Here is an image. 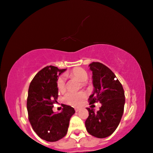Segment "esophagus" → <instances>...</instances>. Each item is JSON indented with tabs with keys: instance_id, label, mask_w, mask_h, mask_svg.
<instances>
[{
	"instance_id": "34e87169",
	"label": "esophagus",
	"mask_w": 153,
	"mask_h": 153,
	"mask_svg": "<svg viewBox=\"0 0 153 153\" xmlns=\"http://www.w3.org/2000/svg\"><path fill=\"white\" fill-rule=\"evenodd\" d=\"M74 110H75V111H76V112H79V108H75Z\"/></svg>"
}]
</instances>
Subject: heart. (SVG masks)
<instances>
[{"instance_id": "heart-1", "label": "heart", "mask_w": 153, "mask_h": 153, "mask_svg": "<svg viewBox=\"0 0 153 153\" xmlns=\"http://www.w3.org/2000/svg\"><path fill=\"white\" fill-rule=\"evenodd\" d=\"M66 75L75 77L81 82H85L88 79V74L81 68H76ZM56 86L60 92H64L65 90V79L63 76H59L56 81ZM85 93L83 92H70L66 93L63 97L64 102L72 105H78L85 98Z\"/></svg>"}]
</instances>
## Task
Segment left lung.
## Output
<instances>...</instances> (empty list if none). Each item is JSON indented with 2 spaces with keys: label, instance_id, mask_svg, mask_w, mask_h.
<instances>
[{
  "label": "left lung",
  "instance_id": "left-lung-1",
  "mask_svg": "<svg viewBox=\"0 0 153 153\" xmlns=\"http://www.w3.org/2000/svg\"><path fill=\"white\" fill-rule=\"evenodd\" d=\"M92 72L94 92L89 97L90 104L99 102V110L87 108L89 116L85 125L88 133L97 138H105L117 129L124 110L125 94L123 86L107 66L99 62L90 65Z\"/></svg>",
  "mask_w": 153,
  "mask_h": 153
}]
</instances>
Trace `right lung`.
Here are the masks:
<instances>
[{
	"instance_id": "obj_1",
	"label": "right lung",
	"mask_w": 153,
	"mask_h": 153,
	"mask_svg": "<svg viewBox=\"0 0 153 153\" xmlns=\"http://www.w3.org/2000/svg\"><path fill=\"white\" fill-rule=\"evenodd\" d=\"M65 70L47 66L35 75L29 87V121L37 135L47 141H56L66 135L70 119L75 112L74 108L67 105H63L60 113L56 114L52 110L59 96L57 79Z\"/></svg>"
}]
</instances>
